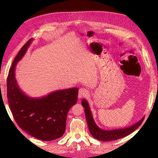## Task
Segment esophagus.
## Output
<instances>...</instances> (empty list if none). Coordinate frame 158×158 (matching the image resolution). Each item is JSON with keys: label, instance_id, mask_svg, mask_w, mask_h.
I'll return each mask as SVG.
<instances>
[{"label": "esophagus", "instance_id": "obj_1", "mask_svg": "<svg viewBox=\"0 0 158 158\" xmlns=\"http://www.w3.org/2000/svg\"><path fill=\"white\" fill-rule=\"evenodd\" d=\"M88 94V91L84 88H81L79 90L78 97H79V98H82V97H85L87 96Z\"/></svg>", "mask_w": 158, "mask_h": 158}]
</instances>
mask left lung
Masks as SVG:
<instances>
[{
	"instance_id": "obj_1",
	"label": "left lung",
	"mask_w": 158,
	"mask_h": 158,
	"mask_svg": "<svg viewBox=\"0 0 158 158\" xmlns=\"http://www.w3.org/2000/svg\"><path fill=\"white\" fill-rule=\"evenodd\" d=\"M81 104L85 107L86 119L90 133L92 134L94 138L98 140L102 141V142H109V141L116 140L128 136L138 129L143 122L145 118L143 117L139 122L128 127L112 130H104L99 128L97 126L94 120L92 113L91 112L89 104L85 98L82 99Z\"/></svg>"
}]
</instances>
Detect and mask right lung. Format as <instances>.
I'll return each instance as SVG.
<instances>
[{
  "label": "right lung",
  "mask_w": 158,
  "mask_h": 158,
  "mask_svg": "<svg viewBox=\"0 0 158 158\" xmlns=\"http://www.w3.org/2000/svg\"><path fill=\"white\" fill-rule=\"evenodd\" d=\"M32 41L30 39L22 47L10 69L7 79L8 103L15 120L22 130L38 139L52 141L63 135L67 114L77 101L79 89H58L38 98L22 92L15 77L16 66Z\"/></svg>",
  "instance_id": "right-lung-1"
}]
</instances>
